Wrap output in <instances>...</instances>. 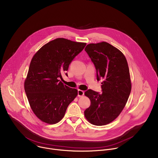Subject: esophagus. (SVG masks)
Wrapping results in <instances>:
<instances>
[{"mask_svg": "<svg viewBox=\"0 0 158 158\" xmlns=\"http://www.w3.org/2000/svg\"><path fill=\"white\" fill-rule=\"evenodd\" d=\"M84 95V91H82V90H80V89H78V97H81Z\"/></svg>", "mask_w": 158, "mask_h": 158, "instance_id": "esophagus-1", "label": "esophagus"}]
</instances>
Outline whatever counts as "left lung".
<instances>
[{
    "mask_svg": "<svg viewBox=\"0 0 158 158\" xmlns=\"http://www.w3.org/2000/svg\"><path fill=\"white\" fill-rule=\"evenodd\" d=\"M85 50L95 66L97 80H104L102 93L85 91L91 105L85 117L93 125H105L120 115L129 98L131 83L128 63L120 50L104 41L89 44Z\"/></svg>",
    "mask_w": 158,
    "mask_h": 158,
    "instance_id": "8db88e82",
    "label": "left lung"
}]
</instances>
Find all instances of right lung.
<instances>
[{"instance_id": "add662e5", "label": "right lung", "mask_w": 158, "mask_h": 158, "mask_svg": "<svg viewBox=\"0 0 158 158\" xmlns=\"http://www.w3.org/2000/svg\"><path fill=\"white\" fill-rule=\"evenodd\" d=\"M86 44L57 38L44 44L33 56L24 87L33 113L42 122L51 125L58 123L77 96V89L68 87L59 79Z\"/></svg>"}]
</instances>
